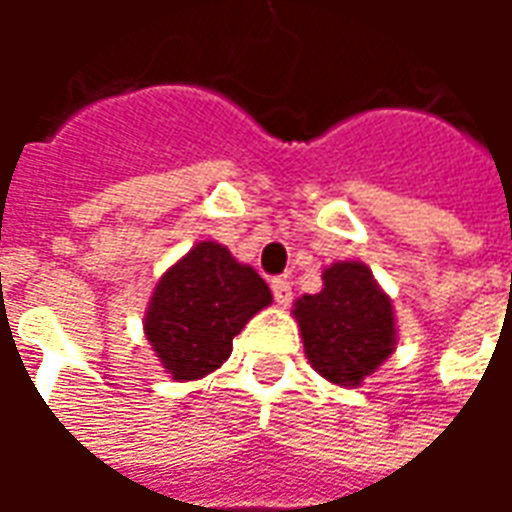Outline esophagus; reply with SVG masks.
<instances>
[{
  "label": "esophagus",
  "instance_id": "1",
  "mask_svg": "<svg viewBox=\"0 0 512 512\" xmlns=\"http://www.w3.org/2000/svg\"><path fill=\"white\" fill-rule=\"evenodd\" d=\"M270 290H273V298H276L278 306H290V301H292V284H290V281H287V278H273Z\"/></svg>",
  "mask_w": 512,
  "mask_h": 512
}]
</instances>
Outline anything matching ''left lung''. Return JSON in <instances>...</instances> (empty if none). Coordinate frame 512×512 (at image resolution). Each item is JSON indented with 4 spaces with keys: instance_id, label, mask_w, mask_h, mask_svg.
I'll use <instances>...</instances> for the list:
<instances>
[{
    "instance_id": "obj_1",
    "label": "left lung",
    "mask_w": 512,
    "mask_h": 512,
    "mask_svg": "<svg viewBox=\"0 0 512 512\" xmlns=\"http://www.w3.org/2000/svg\"><path fill=\"white\" fill-rule=\"evenodd\" d=\"M303 351L312 368L340 387H359L396 351V315L362 262H334L323 290L295 301Z\"/></svg>"
}]
</instances>
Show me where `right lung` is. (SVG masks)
Instances as JSON below:
<instances>
[{
  "mask_svg": "<svg viewBox=\"0 0 512 512\" xmlns=\"http://www.w3.org/2000/svg\"><path fill=\"white\" fill-rule=\"evenodd\" d=\"M273 303L264 278L220 242H197L155 284L144 334L175 382L203 379L231 357L234 337Z\"/></svg>",
  "mask_w": 512,
  "mask_h": 512,
  "instance_id": "1",
  "label": "right lung"
}]
</instances>
